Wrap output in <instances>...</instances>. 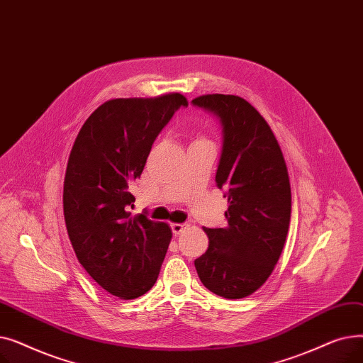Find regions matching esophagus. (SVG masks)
I'll list each match as a JSON object with an SVG mask.
<instances>
[{
  "mask_svg": "<svg viewBox=\"0 0 363 363\" xmlns=\"http://www.w3.org/2000/svg\"><path fill=\"white\" fill-rule=\"evenodd\" d=\"M170 228H172V233H174V235H179L186 230L188 225L186 223H172Z\"/></svg>",
  "mask_w": 363,
  "mask_h": 363,
  "instance_id": "34e87169",
  "label": "esophagus"
}]
</instances>
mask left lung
Returning a JSON list of instances; mask_svg holds the SVG:
<instances>
[{
  "instance_id": "8db88e82",
  "label": "left lung",
  "mask_w": 363,
  "mask_h": 363,
  "mask_svg": "<svg viewBox=\"0 0 363 363\" xmlns=\"http://www.w3.org/2000/svg\"><path fill=\"white\" fill-rule=\"evenodd\" d=\"M191 103L222 126L216 185L230 203L226 228H203L208 247L194 264L207 290L242 298L269 278L284 249L291 216L287 164L272 129L249 101L208 94Z\"/></svg>"
}]
</instances>
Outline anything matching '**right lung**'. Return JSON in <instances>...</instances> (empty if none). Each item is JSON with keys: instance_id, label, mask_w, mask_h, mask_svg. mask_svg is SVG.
Listing matches in <instances>:
<instances>
[{"instance_id": "1", "label": "right lung", "mask_w": 363, "mask_h": 363, "mask_svg": "<svg viewBox=\"0 0 363 363\" xmlns=\"http://www.w3.org/2000/svg\"><path fill=\"white\" fill-rule=\"evenodd\" d=\"M186 106L178 92L108 100L85 121L70 151L63 211L72 247L89 277L123 300L155 285L172 238L167 223L130 215V186L160 130Z\"/></svg>"}]
</instances>
